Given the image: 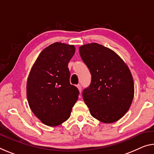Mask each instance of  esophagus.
<instances>
[{"mask_svg":"<svg viewBox=\"0 0 154 154\" xmlns=\"http://www.w3.org/2000/svg\"><path fill=\"white\" fill-rule=\"evenodd\" d=\"M77 88H78V90H79V91L81 92H82V86L80 84H78L77 86Z\"/></svg>","mask_w":154,"mask_h":154,"instance_id":"1","label":"esophagus"}]
</instances>
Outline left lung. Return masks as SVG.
I'll return each mask as SVG.
<instances>
[{"label": "left lung", "mask_w": 154, "mask_h": 154, "mask_svg": "<svg viewBox=\"0 0 154 154\" xmlns=\"http://www.w3.org/2000/svg\"><path fill=\"white\" fill-rule=\"evenodd\" d=\"M79 53L92 75L82 93L90 114L105 123L119 120L130 109L134 95L128 66L114 51L97 43L81 46Z\"/></svg>", "instance_id": "1"}]
</instances>
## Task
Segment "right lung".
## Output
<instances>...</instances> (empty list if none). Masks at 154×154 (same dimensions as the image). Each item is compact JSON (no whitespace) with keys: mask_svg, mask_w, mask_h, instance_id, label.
I'll return each mask as SVG.
<instances>
[{"mask_svg":"<svg viewBox=\"0 0 154 154\" xmlns=\"http://www.w3.org/2000/svg\"><path fill=\"white\" fill-rule=\"evenodd\" d=\"M73 45L55 42L45 48L35 60L26 83V97L33 113L44 124L57 126L70 116L79 94L70 84L68 62Z\"/></svg>","mask_w":154,"mask_h":154,"instance_id":"add662e5","label":"right lung"}]
</instances>
